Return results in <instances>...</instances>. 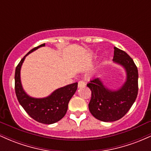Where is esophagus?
Instances as JSON below:
<instances>
[{
	"label": "esophagus",
	"mask_w": 151,
	"mask_h": 151,
	"mask_svg": "<svg viewBox=\"0 0 151 151\" xmlns=\"http://www.w3.org/2000/svg\"><path fill=\"white\" fill-rule=\"evenodd\" d=\"M85 85V82H84V81L82 80H80L78 82V87L80 88V87H82V86H84Z\"/></svg>",
	"instance_id": "obj_1"
}]
</instances>
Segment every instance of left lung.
Returning <instances> with one entry per match:
<instances>
[{"label": "left lung", "instance_id": "obj_1", "mask_svg": "<svg viewBox=\"0 0 151 151\" xmlns=\"http://www.w3.org/2000/svg\"><path fill=\"white\" fill-rule=\"evenodd\" d=\"M113 61L122 66L126 72V81L120 89L111 90L99 78L91 80L87 86L91 91L89 109L96 119L104 122L119 120L129 111L138 95V69L132 58L114 47Z\"/></svg>", "mask_w": 151, "mask_h": 151}]
</instances>
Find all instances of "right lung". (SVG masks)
Masks as SVG:
<instances>
[{
    "label": "right lung",
    "instance_id": "obj_1",
    "mask_svg": "<svg viewBox=\"0 0 151 151\" xmlns=\"http://www.w3.org/2000/svg\"><path fill=\"white\" fill-rule=\"evenodd\" d=\"M45 45L44 43L31 50L19 62L15 69V90L19 103L31 118L42 124H52L65 116L68 109L69 101L77 91L78 83L59 88L45 98H33L26 93L20 80L22 65L27 55Z\"/></svg>",
    "mask_w": 151,
    "mask_h": 151
}]
</instances>
